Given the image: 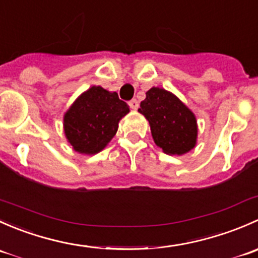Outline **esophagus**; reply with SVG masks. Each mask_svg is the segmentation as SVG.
<instances>
[{
    "instance_id": "1",
    "label": "esophagus",
    "mask_w": 258,
    "mask_h": 258,
    "mask_svg": "<svg viewBox=\"0 0 258 258\" xmlns=\"http://www.w3.org/2000/svg\"><path fill=\"white\" fill-rule=\"evenodd\" d=\"M128 103H130V107H131L132 110H137V108H139V101H137L136 98L131 100Z\"/></svg>"
}]
</instances>
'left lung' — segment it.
Returning <instances> with one entry per match:
<instances>
[{"instance_id": "8db88e82", "label": "left lung", "mask_w": 258, "mask_h": 258, "mask_svg": "<svg viewBox=\"0 0 258 258\" xmlns=\"http://www.w3.org/2000/svg\"><path fill=\"white\" fill-rule=\"evenodd\" d=\"M150 122L155 144L168 155H183L195 147L196 117L173 93L152 87L139 108Z\"/></svg>"}]
</instances>
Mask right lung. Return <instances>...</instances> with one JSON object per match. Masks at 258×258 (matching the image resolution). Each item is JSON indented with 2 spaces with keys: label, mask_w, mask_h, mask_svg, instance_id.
<instances>
[{
  "label": "right lung",
  "mask_w": 258,
  "mask_h": 258,
  "mask_svg": "<svg viewBox=\"0 0 258 258\" xmlns=\"http://www.w3.org/2000/svg\"><path fill=\"white\" fill-rule=\"evenodd\" d=\"M128 111V105L116 92L92 86L64 114V134L75 151L93 155L113 139L119 119Z\"/></svg>",
  "instance_id": "obj_1"
}]
</instances>
